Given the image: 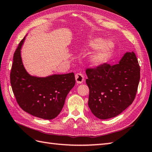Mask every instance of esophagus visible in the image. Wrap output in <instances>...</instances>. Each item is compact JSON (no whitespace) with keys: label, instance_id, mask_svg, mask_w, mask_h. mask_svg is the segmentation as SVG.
<instances>
[{"label":"esophagus","instance_id":"obj_1","mask_svg":"<svg viewBox=\"0 0 152 152\" xmlns=\"http://www.w3.org/2000/svg\"><path fill=\"white\" fill-rule=\"evenodd\" d=\"M75 79L77 83H82L84 80V77L81 73H77L75 75Z\"/></svg>","mask_w":152,"mask_h":152}]
</instances>
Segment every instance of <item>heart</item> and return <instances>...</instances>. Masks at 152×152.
<instances>
[{"mask_svg": "<svg viewBox=\"0 0 152 152\" xmlns=\"http://www.w3.org/2000/svg\"><path fill=\"white\" fill-rule=\"evenodd\" d=\"M100 46L99 47V46ZM88 46L90 49H99L90 57V62L94 65H99L103 63L108 59L110 54L114 48V44L111 40H106L101 38H95L89 42Z\"/></svg>", "mask_w": 152, "mask_h": 152, "instance_id": "obj_1", "label": "heart"}]
</instances>
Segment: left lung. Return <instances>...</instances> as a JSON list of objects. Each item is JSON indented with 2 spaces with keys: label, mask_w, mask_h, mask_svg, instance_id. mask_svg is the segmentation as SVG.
I'll use <instances>...</instances> for the list:
<instances>
[{
  "label": "left lung",
  "mask_w": 152,
  "mask_h": 152,
  "mask_svg": "<svg viewBox=\"0 0 152 152\" xmlns=\"http://www.w3.org/2000/svg\"><path fill=\"white\" fill-rule=\"evenodd\" d=\"M140 71L133 51L126 52L114 65L106 63L87 69L88 106L93 114L101 119L112 118L130 106L137 92Z\"/></svg>",
  "instance_id": "obj_1"
}]
</instances>
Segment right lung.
<instances>
[{
	"label": "right lung",
	"instance_id": "1",
	"mask_svg": "<svg viewBox=\"0 0 152 152\" xmlns=\"http://www.w3.org/2000/svg\"><path fill=\"white\" fill-rule=\"evenodd\" d=\"M25 37L14 55L10 73L13 93L25 112L42 119H54L62 110L68 93L75 85L74 74H54L38 77L28 74L21 55Z\"/></svg>",
	"mask_w": 152,
	"mask_h": 152
}]
</instances>
